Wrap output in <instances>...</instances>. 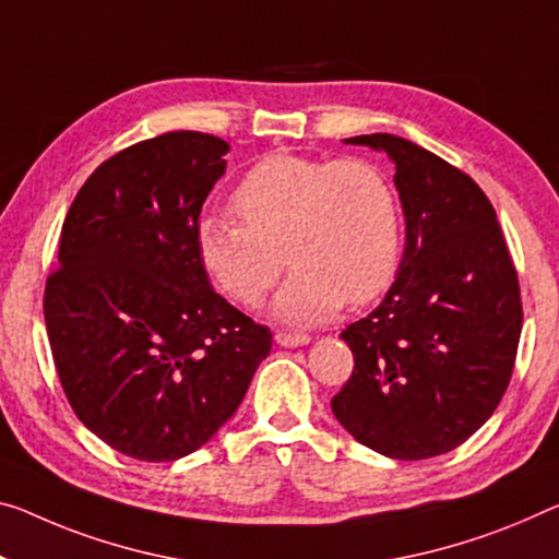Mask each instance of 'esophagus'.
<instances>
[{"mask_svg": "<svg viewBox=\"0 0 559 559\" xmlns=\"http://www.w3.org/2000/svg\"><path fill=\"white\" fill-rule=\"evenodd\" d=\"M274 340H277L280 347H302L309 345V337L307 334H292V332H277L274 334Z\"/></svg>", "mask_w": 559, "mask_h": 559, "instance_id": "1", "label": "esophagus"}]
</instances>
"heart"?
<instances>
[{
  "label": "heart",
  "instance_id": "obj_1",
  "mask_svg": "<svg viewBox=\"0 0 559 559\" xmlns=\"http://www.w3.org/2000/svg\"><path fill=\"white\" fill-rule=\"evenodd\" d=\"M231 207L242 225L214 214L197 225L202 267L229 299L254 307L287 260L295 272L272 302L282 322L314 324L345 302H372L397 272L400 200L372 162L270 154L237 185Z\"/></svg>",
  "mask_w": 559,
  "mask_h": 559
}]
</instances>
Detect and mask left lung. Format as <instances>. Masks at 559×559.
Returning <instances> with one entry per match:
<instances>
[{
	"instance_id": "8db88e82",
	"label": "left lung",
	"mask_w": 559,
	"mask_h": 559,
	"mask_svg": "<svg viewBox=\"0 0 559 559\" xmlns=\"http://www.w3.org/2000/svg\"><path fill=\"white\" fill-rule=\"evenodd\" d=\"M345 142L392 159L405 252L382 302L340 334L355 369L332 412L384 457H437L475 435L508 390L522 332L518 272L465 171L397 134Z\"/></svg>"
}]
</instances>
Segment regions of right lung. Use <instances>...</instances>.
Returning <instances> with one entry per match:
<instances>
[{"instance_id":"1","label":"right lung","mask_w":559,"mask_h":559,"mask_svg":"<svg viewBox=\"0 0 559 559\" xmlns=\"http://www.w3.org/2000/svg\"><path fill=\"white\" fill-rule=\"evenodd\" d=\"M229 144L167 132L92 171L67 212L45 322L82 425L127 457L175 462L235 415L272 334L212 289L202 204Z\"/></svg>"}]
</instances>
